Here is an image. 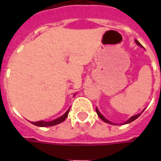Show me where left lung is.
I'll return each mask as SVG.
<instances>
[{"label": "left lung", "instance_id": "1", "mask_svg": "<svg viewBox=\"0 0 161 161\" xmlns=\"http://www.w3.org/2000/svg\"><path fill=\"white\" fill-rule=\"evenodd\" d=\"M135 42H136V43H137L138 45H139V46H141V47H142V45H141V44H140V42H139L137 41V40H135ZM96 112H97V114H98V116H99V118H100L101 119L103 120V121H104V122L108 123V124H111V125H114V124H113V123H111V122H110V121H108V120L106 119L105 118L103 117V115L101 114L100 113H99V111H98V108H96ZM140 114H139L134 115V116H132V117L130 118V119H128L127 121H126V122L125 123V124H128V123H131V122H132V121H134V120L136 119H137V118L140 117Z\"/></svg>", "mask_w": 161, "mask_h": 161}]
</instances>
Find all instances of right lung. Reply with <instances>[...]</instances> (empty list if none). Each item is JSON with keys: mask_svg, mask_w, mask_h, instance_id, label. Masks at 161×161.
I'll return each instance as SVG.
<instances>
[{"mask_svg": "<svg viewBox=\"0 0 161 161\" xmlns=\"http://www.w3.org/2000/svg\"><path fill=\"white\" fill-rule=\"evenodd\" d=\"M69 109L67 112L61 117L56 119L53 120V121H49V122H46V121H38V122H31V124H33L34 125H36V126H39V127H47V126H53V125H57L60 123L63 122L64 120L66 119V118L68 117V113H69Z\"/></svg>", "mask_w": 161, "mask_h": 161, "instance_id": "1", "label": "right lung"}]
</instances>
